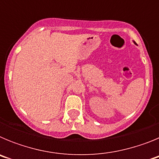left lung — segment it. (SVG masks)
Here are the masks:
<instances>
[{"instance_id":"left-lung-1","label":"left lung","mask_w":159,"mask_h":159,"mask_svg":"<svg viewBox=\"0 0 159 159\" xmlns=\"http://www.w3.org/2000/svg\"><path fill=\"white\" fill-rule=\"evenodd\" d=\"M133 42H134V43H135V44H136V43H135V42H134V41H133Z\"/></svg>"}]
</instances>
